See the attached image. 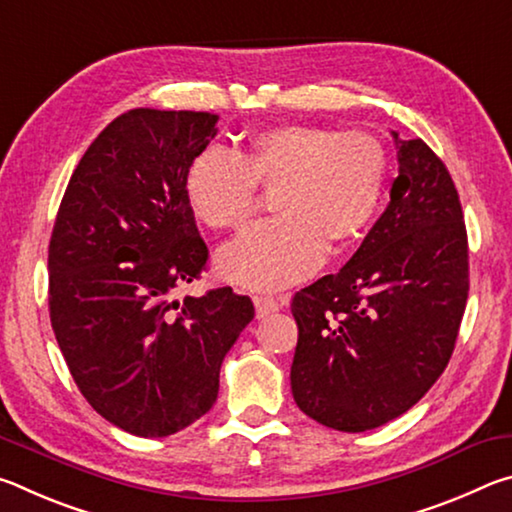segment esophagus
<instances>
[{
    "mask_svg": "<svg viewBox=\"0 0 512 512\" xmlns=\"http://www.w3.org/2000/svg\"><path fill=\"white\" fill-rule=\"evenodd\" d=\"M253 302H255L257 318L271 316V314H275V311L284 305V300H275V298H271V296H255Z\"/></svg>",
    "mask_w": 512,
    "mask_h": 512,
    "instance_id": "1",
    "label": "esophagus"
}]
</instances>
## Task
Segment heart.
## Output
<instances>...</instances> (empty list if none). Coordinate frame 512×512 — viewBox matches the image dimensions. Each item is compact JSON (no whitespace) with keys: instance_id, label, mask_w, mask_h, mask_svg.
<instances>
[{"instance_id":"heart-1","label":"heart","mask_w":512,"mask_h":512,"mask_svg":"<svg viewBox=\"0 0 512 512\" xmlns=\"http://www.w3.org/2000/svg\"><path fill=\"white\" fill-rule=\"evenodd\" d=\"M388 153L368 133L289 124L250 137L246 153L212 144L189 162L185 196L198 221L241 228L257 207L259 185L277 187L275 210L225 246V280L277 291L318 271L327 241L345 246L370 228L384 201Z\"/></svg>"}]
</instances>
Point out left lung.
Listing matches in <instances>:
<instances>
[{
    "instance_id": "1",
    "label": "left lung",
    "mask_w": 512,
    "mask_h": 512,
    "mask_svg": "<svg viewBox=\"0 0 512 512\" xmlns=\"http://www.w3.org/2000/svg\"><path fill=\"white\" fill-rule=\"evenodd\" d=\"M393 137L391 203L339 273L291 300L293 400L336 431L381 427L422 400L452 357L470 291L454 180L422 140Z\"/></svg>"
}]
</instances>
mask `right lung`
<instances>
[{
    "label": "right lung",
    "mask_w": 512,
    "mask_h": 512,
    "mask_svg": "<svg viewBox=\"0 0 512 512\" xmlns=\"http://www.w3.org/2000/svg\"><path fill=\"white\" fill-rule=\"evenodd\" d=\"M212 112L135 108L74 169L49 241V318L85 400L115 427L171 436L212 409L223 357L253 320L230 287L205 296L207 246L185 176L216 135Z\"/></svg>",
    "instance_id": "obj_1"
}]
</instances>
